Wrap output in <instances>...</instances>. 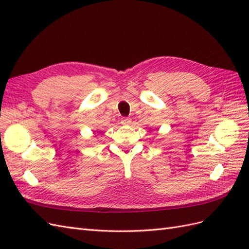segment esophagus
<instances>
[{
    "label": "esophagus",
    "instance_id": "esophagus-1",
    "mask_svg": "<svg viewBox=\"0 0 249 249\" xmlns=\"http://www.w3.org/2000/svg\"><path fill=\"white\" fill-rule=\"evenodd\" d=\"M122 125H130L131 123V119L130 118H123L121 120Z\"/></svg>",
    "mask_w": 249,
    "mask_h": 249
}]
</instances>
